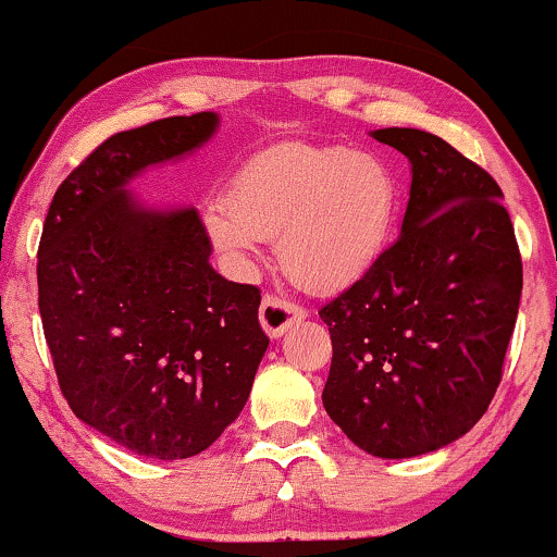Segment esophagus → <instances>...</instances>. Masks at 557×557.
<instances>
[{"label": "esophagus", "mask_w": 557, "mask_h": 557, "mask_svg": "<svg viewBox=\"0 0 557 557\" xmlns=\"http://www.w3.org/2000/svg\"><path fill=\"white\" fill-rule=\"evenodd\" d=\"M306 315V308L295 306V302L285 298H277V295H264L262 308H259V321H262V329L272 339L283 336L287 329L300 323Z\"/></svg>", "instance_id": "obj_1"}]
</instances>
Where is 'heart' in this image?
<instances>
[{"mask_svg":"<svg viewBox=\"0 0 557 557\" xmlns=\"http://www.w3.org/2000/svg\"><path fill=\"white\" fill-rule=\"evenodd\" d=\"M398 180L383 159L349 146L277 144L236 172L228 197L206 208L223 255L249 262L277 236L280 267L306 290H342L388 249Z\"/></svg>","mask_w":557,"mask_h":557,"instance_id":"1","label":"heart"}]
</instances>
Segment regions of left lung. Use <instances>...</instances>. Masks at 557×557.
Wrapping results in <instances>:
<instances>
[{
  "label": "left lung",
  "instance_id": "left-lung-1",
  "mask_svg": "<svg viewBox=\"0 0 557 557\" xmlns=\"http://www.w3.org/2000/svg\"><path fill=\"white\" fill-rule=\"evenodd\" d=\"M411 161L400 236L326 302L323 408L375 457H417L470 432L494 400L522 295V255L496 180L417 128L372 133Z\"/></svg>",
  "mask_w": 557,
  "mask_h": 557
}]
</instances>
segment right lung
Masks as SVG:
<instances>
[{"label": "right lung", "instance_id": "right-lung-1", "mask_svg": "<svg viewBox=\"0 0 557 557\" xmlns=\"http://www.w3.org/2000/svg\"><path fill=\"white\" fill-rule=\"evenodd\" d=\"M215 128V112H195L110 136L55 189L38 246V308L63 398L84 424L157 460L213 445L270 344L262 293L210 267L197 210L140 208L125 189Z\"/></svg>", "mask_w": 557, "mask_h": 557}]
</instances>
